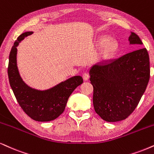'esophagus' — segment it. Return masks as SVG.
<instances>
[{
    "label": "esophagus",
    "instance_id": "esophagus-1",
    "mask_svg": "<svg viewBox=\"0 0 154 154\" xmlns=\"http://www.w3.org/2000/svg\"><path fill=\"white\" fill-rule=\"evenodd\" d=\"M82 77H83V79H84V80H85V81L88 80L89 78V74H88V73H87V72H85V73L83 74Z\"/></svg>",
    "mask_w": 154,
    "mask_h": 154
}]
</instances>
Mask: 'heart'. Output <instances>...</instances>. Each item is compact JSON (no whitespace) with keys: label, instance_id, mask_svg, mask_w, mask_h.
Segmentation results:
<instances>
[{"label":"heart","instance_id":"obj_1","mask_svg":"<svg viewBox=\"0 0 154 154\" xmlns=\"http://www.w3.org/2000/svg\"><path fill=\"white\" fill-rule=\"evenodd\" d=\"M97 45L100 48L104 47L102 51V57L104 59H109L117 52L119 44L115 40H111L108 36L102 35L97 40Z\"/></svg>","mask_w":154,"mask_h":154}]
</instances>
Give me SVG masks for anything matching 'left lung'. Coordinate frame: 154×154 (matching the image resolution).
<instances>
[{
	"mask_svg": "<svg viewBox=\"0 0 154 154\" xmlns=\"http://www.w3.org/2000/svg\"><path fill=\"white\" fill-rule=\"evenodd\" d=\"M131 45H142L131 32ZM93 105L103 120L115 122L125 119L134 112L146 89L150 78L149 56L146 48L127 53L109 63L89 69Z\"/></svg>",
	"mask_w": 154,
	"mask_h": 154,
	"instance_id": "obj_1",
	"label": "left lung"
}]
</instances>
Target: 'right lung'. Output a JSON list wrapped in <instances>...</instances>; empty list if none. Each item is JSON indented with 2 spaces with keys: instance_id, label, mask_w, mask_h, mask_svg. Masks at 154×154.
I'll return each mask as SVG.
<instances>
[{
  "instance_id": "1",
  "label": "right lung",
  "mask_w": 154,
  "mask_h": 154,
  "mask_svg": "<svg viewBox=\"0 0 154 154\" xmlns=\"http://www.w3.org/2000/svg\"><path fill=\"white\" fill-rule=\"evenodd\" d=\"M32 32H25L17 38L9 55L8 75L15 98L25 114L38 122H50L57 119L65 110L73 91L83 82L81 76H74L47 90H38L27 85L21 78L17 67V47Z\"/></svg>"
}]
</instances>
